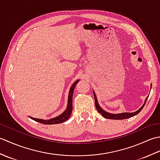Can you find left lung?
Here are the masks:
<instances>
[{"label":"left lung","instance_id":"1","mask_svg":"<svg viewBox=\"0 0 160 160\" xmlns=\"http://www.w3.org/2000/svg\"><path fill=\"white\" fill-rule=\"evenodd\" d=\"M93 96H94L95 105H96V109L102 115L104 118H107V119H111V120H124V119H127L129 118H131L132 116H135V115H137L140 113L142 108H144V105L146 104V102H147V98H148V97L146 98L144 104L142 105V106L140 108H139L137 111H135V112H133V113H118V114H112V113H108V112L104 111L102 108L100 107V105H99V104H98V102L97 100L96 95V93H95L93 91Z\"/></svg>","mask_w":160,"mask_h":160}]
</instances>
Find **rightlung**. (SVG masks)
Here are the masks:
<instances>
[{"label":"right lung","instance_id":"1","mask_svg":"<svg viewBox=\"0 0 160 160\" xmlns=\"http://www.w3.org/2000/svg\"><path fill=\"white\" fill-rule=\"evenodd\" d=\"M79 80H76L75 81L73 84H72V86L70 88L69 92V96H68V103H67V107L66 108V110L64 111L62 114H60L58 116H57L56 118H53L52 119H49V120H41V119H38V118H32L29 117L32 120H35L38 122H40L41 124H60V123H62V122H65L69 118L70 115L71 114V112H72L73 109V102H72V100H73V91L75 89V87L77 84Z\"/></svg>","mask_w":160,"mask_h":160}]
</instances>
